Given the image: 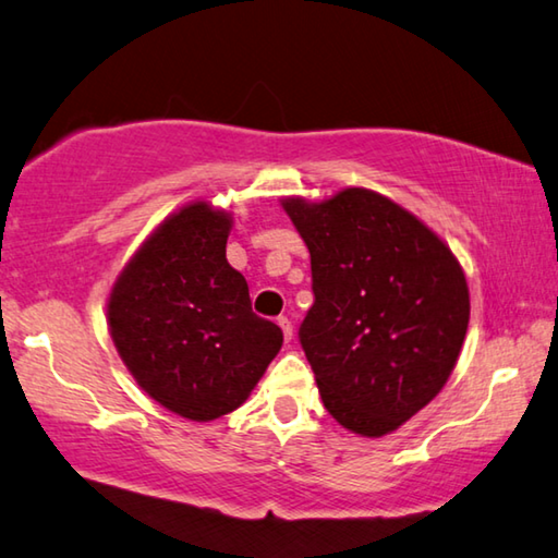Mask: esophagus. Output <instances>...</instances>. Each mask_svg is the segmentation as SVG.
<instances>
[{
  "instance_id": "34e87169",
  "label": "esophagus",
  "mask_w": 558,
  "mask_h": 558,
  "mask_svg": "<svg viewBox=\"0 0 558 558\" xmlns=\"http://www.w3.org/2000/svg\"><path fill=\"white\" fill-rule=\"evenodd\" d=\"M278 327L282 329V337H286V342H290L292 339V323L288 317H278Z\"/></svg>"
}]
</instances>
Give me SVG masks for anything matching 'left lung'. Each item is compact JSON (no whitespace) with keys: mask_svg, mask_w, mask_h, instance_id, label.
I'll use <instances>...</instances> for the list:
<instances>
[{"mask_svg":"<svg viewBox=\"0 0 558 558\" xmlns=\"http://www.w3.org/2000/svg\"><path fill=\"white\" fill-rule=\"evenodd\" d=\"M310 251L315 305L300 342L329 415L364 438L403 426L440 393L470 323L456 253L389 196L347 186L282 196Z\"/></svg>","mask_w":558,"mask_h":558,"instance_id":"obj_1","label":"left lung"}]
</instances>
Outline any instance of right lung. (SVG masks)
<instances>
[{"label": "right lung", "mask_w": 558, "mask_h": 558, "mask_svg": "<svg viewBox=\"0 0 558 558\" xmlns=\"http://www.w3.org/2000/svg\"><path fill=\"white\" fill-rule=\"evenodd\" d=\"M233 214L189 202L120 270L108 327L140 389L189 421L239 409L280 352L278 325L253 315L248 282L226 260Z\"/></svg>", "instance_id": "add662e5"}]
</instances>
